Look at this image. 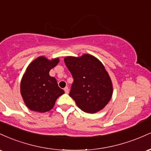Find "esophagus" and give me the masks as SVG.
Segmentation results:
<instances>
[{
  "label": "esophagus",
  "mask_w": 151,
  "mask_h": 151,
  "mask_svg": "<svg viewBox=\"0 0 151 151\" xmlns=\"http://www.w3.org/2000/svg\"><path fill=\"white\" fill-rule=\"evenodd\" d=\"M64 90H65L66 93H69V90H70V89H69V88L67 87V86H66L65 89H64Z\"/></svg>",
  "instance_id": "34e87169"
}]
</instances>
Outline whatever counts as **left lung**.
<instances>
[{
    "mask_svg": "<svg viewBox=\"0 0 151 151\" xmlns=\"http://www.w3.org/2000/svg\"><path fill=\"white\" fill-rule=\"evenodd\" d=\"M64 61L73 77L70 96L77 106L89 114L102 110L111 99L113 84L101 62L89 54L67 56Z\"/></svg>",
    "mask_w": 151,
    "mask_h": 151,
    "instance_id": "obj_1",
    "label": "left lung"
}]
</instances>
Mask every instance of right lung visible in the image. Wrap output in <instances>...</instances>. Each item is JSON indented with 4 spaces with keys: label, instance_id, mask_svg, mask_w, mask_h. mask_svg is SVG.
<instances>
[{
    "label": "right lung",
    "instance_id": "add662e5",
    "mask_svg": "<svg viewBox=\"0 0 151 151\" xmlns=\"http://www.w3.org/2000/svg\"><path fill=\"white\" fill-rule=\"evenodd\" d=\"M59 62L58 58L48 60L40 56L27 66L20 81V93L29 109L40 113L49 111L59 96L65 93L56 79L49 74Z\"/></svg>",
    "mask_w": 151,
    "mask_h": 151
}]
</instances>
